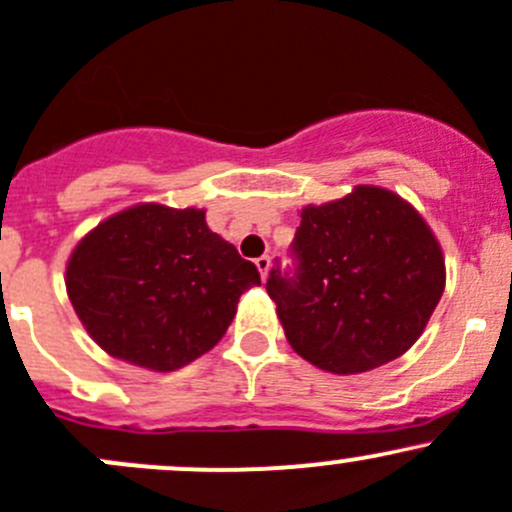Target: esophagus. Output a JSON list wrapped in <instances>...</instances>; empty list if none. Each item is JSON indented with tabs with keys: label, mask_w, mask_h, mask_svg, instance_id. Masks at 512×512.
<instances>
[{
	"label": "esophagus",
	"mask_w": 512,
	"mask_h": 512,
	"mask_svg": "<svg viewBox=\"0 0 512 512\" xmlns=\"http://www.w3.org/2000/svg\"><path fill=\"white\" fill-rule=\"evenodd\" d=\"M256 268H258V273H261L263 281H266L268 268H271V256H261V258H256Z\"/></svg>",
	"instance_id": "34e87169"
}]
</instances>
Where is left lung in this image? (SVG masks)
I'll return each instance as SVG.
<instances>
[{
  "mask_svg": "<svg viewBox=\"0 0 512 512\" xmlns=\"http://www.w3.org/2000/svg\"><path fill=\"white\" fill-rule=\"evenodd\" d=\"M291 263L283 271L276 263L266 281L288 343L341 376L403 356L445 288L433 231L411 204L378 186L306 206Z\"/></svg>",
  "mask_w": 512,
  "mask_h": 512,
  "instance_id": "8db88e82",
  "label": "left lung"
}]
</instances>
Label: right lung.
Masks as SVG:
<instances>
[{"mask_svg": "<svg viewBox=\"0 0 512 512\" xmlns=\"http://www.w3.org/2000/svg\"><path fill=\"white\" fill-rule=\"evenodd\" d=\"M258 283V268L206 226L204 211L159 204L106 219L67 266L69 298L89 336L151 371H176L211 351L241 293Z\"/></svg>", "mask_w": 512, "mask_h": 512, "instance_id": "right-lung-1", "label": "right lung"}]
</instances>
